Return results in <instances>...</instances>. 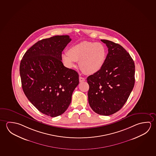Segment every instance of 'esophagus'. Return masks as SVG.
<instances>
[{
  "mask_svg": "<svg viewBox=\"0 0 156 156\" xmlns=\"http://www.w3.org/2000/svg\"><path fill=\"white\" fill-rule=\"evenodd\" d=\"M79 82H84L85 81V78H83V77H79Z\"/></svg>",
  "mask_w": 156,
  "mask_h": 156,
  "instance_id": "1",
  "label": "esophagus"
}]
</instances>
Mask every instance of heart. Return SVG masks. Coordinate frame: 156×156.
<instances>
[{"label":"heart","instance_id":"1","mask_svg":"<svg viewBox=\"0 0 156 156\" xmlns=\"http://www.w3.org/2000/svg\"><path fill=\"white\" fill-rule=\"evenodd\" d=\"M107 51L99 42L83 41L62 54V61L69 68L73 67L79 61L80 69L87 74H94L100 71L105 64Z\"/></svg>","mask_w":156,"mask_h":156}]
</instances>
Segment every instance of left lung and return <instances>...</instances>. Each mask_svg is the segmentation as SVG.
<instances>
[{
	"mask_svg": "<svg viewBox=\"0 0 156 156\" xmlns=\"http://www.w3.org/2000/svg\"><path fill=\"white\" fill-rule=\"evenodd\" d=\"M101 41L107 46L108 53L101 69L87 78L88 100L94 112L108 116L120 110L127 101L135 83V65L119 44Z\"/></svg>",
	"mask_w": 156,
	"mask_h": 156,
	"instance_id": "1",
	"label": "left lung"
}]
</instances>
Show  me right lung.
<instances>
[{
  "label": "right lung",
  "mask_w": 156,
  "mask_h": 156,
  "mask_svg": "<svg viewBox=\"0 0 156 156\" xmlns=\"http://www.w3.org/2000/svg\"><path fill=\"white\" fill-rule=\"evenodd\" d=\"M71 41L69 35L38 41L23 55L20 66L24 94L40 112L51 117L62 115L71 102L79 75L64 66L62 51Z\"/></svg>",
  "instance_id": "right-lung-1"
}]
</instances>
